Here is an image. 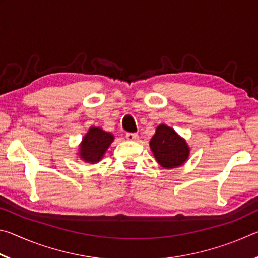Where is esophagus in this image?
I'll return each mask as SVG.
<instances>
[{"instance_id":"esophagus-1","label":"esophagus","mask_w":258,"mask_h":258,"mask_svg":"<svg viewBox=\"0 0 258 258\" xmlns=\"http://www.w3.org/2000/svg\"><path fill=\"white\" fill-rule=\"evenodd\" d=\"M126 139L128 141H135V140L139 139V135L137 133H126Z\"/></svg>"}]
</instances>
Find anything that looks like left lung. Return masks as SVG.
Listing matches in <instances>:
<instances>
[{
    "label": "left lung",
    "instance_id": "8db88e82",
    "mask_svg": "<svg viewBox=\"0 0 258 258\" xmlns=\"http://www.w3.org/2000/svg\"><path fill=\"white\" fill-rule=\"evenodd\" d=\"M149 145L156 161L165 169L180 167L189 159L190 147L185 139L166 124L157 126Z\"/></svg>",
    "mask_w": 258,
    "mask_h": 258
}]
</instances>
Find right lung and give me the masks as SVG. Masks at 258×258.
<instances>
[{"label":"right lung","instance_id":"obj_1","mask_svg":"<svg viewBox=\"0 0 258 258\" xmlns=\"http://www.w3.org/2000/svg\"><path fill=\"white\" fill-rule=\"evenodd\" d=\"M115 140L113 134L101 127L91 126L78 146V157L84 163L97 164Z\"/></svg>","mask_w":258,"mask_h":258}]
</instances>
